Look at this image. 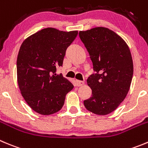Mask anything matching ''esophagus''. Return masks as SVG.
Listing matches in <instances>:
<instances>
[{"instance_id": "34e87169", "label": "esophagus", "mask_w": 148, "mask_h": 148, "mask_svg": "<svg viewBox=\"0 0 148 148\" xmlns=\"http://www.w3.org/2000/svg\"><path fill=\"white\" fill-rule=\"evenodd\" d=\"M85 84V82L83 81H79V80H76V85L77 87H80L82 85H83Z\"/></svg>"}]
</instances>
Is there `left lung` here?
<instances>
[{"label":"left lung","mask_w":148,"mask_h":148,"mask_svg":"<svg viewBox=\"0 0 148 148\" xmlns=\"http://www.w3.org/2000/svg\"><path fill=\"white\" fill-rule=\"evenodd\" d=\"M79 36L95 71L87 79L92 96L84 101V105L94 114H110L118 108L130 88L134 72L130 49L120 36L107 27L79 31Z\"/></svg>","instance_id":"8db88e82"}]
</instances>
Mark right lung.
I'll return each instance as SVG.
<instances>
[{
    "label": "right lung",
    "mask_w": 148,
    "mask_h": 148,
    "mask_svg": "<svg viewBox=\"0 0 148 148\" xmlns=\"http://www.w3.org/2000/svg\"><path fill=\"white\" fill-rule=\"evenodd\" d=\"M78 31H60L52 27L42 29L22 44L16 60L17 82L22 96L33 110L52 114L61 110L66 96L74 85L57 74L63 66L67 48Z\"/></svg>",
    "instance_id": "obj_1"
}]
</instances>
